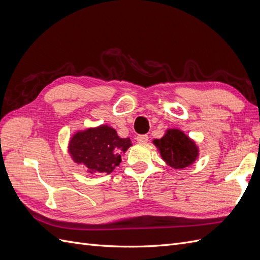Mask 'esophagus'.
<instances>
[{
	"label": "esophagus",
	"mask_w": 260,
	"mask_h": 260,
	"mask_svg": "<svg viewBox=\"0 0 260 260\" xmlns=\"http://www.w3.org/2000/svg\"><path fill=\"white\" fill-rule=\"evenodd\" d=\"M137 141L139 143H146L148 141V136L147 135H141L137 137Z\"/></svg>",
	"instance_id": "esophagus-1"
}]
</instances>
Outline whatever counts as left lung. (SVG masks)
Returning a JSON list of instances; mask_svg holds the SVG:
<instances>
[{
	"label": "left lung",
	"mask_w": 260,
	"mask_h": 260,
	"mask_svg": "<svg viewBox=\"0 0 260 260\" xmlns=\"http://www.w3.org/2000/svg\"><path fill=\"white\" fill-rule=\"evenodd\" d=\"M153 143L158 148L161 158L175 169H183L192 165L199 156L194 141L178 129H169L159 140Z\"/></svg>",
	"instance_id": "8db88e82"
}]
</instances>
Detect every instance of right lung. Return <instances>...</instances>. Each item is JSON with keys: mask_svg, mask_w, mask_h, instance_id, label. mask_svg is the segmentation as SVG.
<instances>
[{"mask_svg": "<svg viewBox=\"0 0 260 260\" xmlns=\"http://www.w3.org/2000/svg\"><path fill=\"white\" fill-rule=\"evenodd\" d=\"M131 145L129 138L121 139L115 129L102 124L75 133L68 151L74 161L85 166L90 174L108 175L119 166L121 153Z\"/></svg>", "mask_w": 260, "mask_h": 260, "instance_id": "1", "label": "right lung"}]
</instances>
